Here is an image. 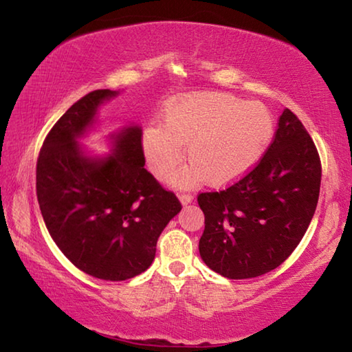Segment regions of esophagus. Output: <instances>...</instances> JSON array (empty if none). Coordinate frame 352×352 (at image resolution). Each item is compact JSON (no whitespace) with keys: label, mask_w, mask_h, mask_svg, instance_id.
<instances>
[{"label":"esophagus","mask_w":352,"mask_h":352,"mask_svg":"<svg viewBox=\"0 0 352 352\" xmlns=\"http://www.w3.org/2000/svg\"><path fill=\"white\" fill-rule=\"evenodd\" d=\"M178 199H180L183 206H186V205L190 204V201H192V195H190V194H180V195H178Z\"/></svg>","instance_id":"1"}]
</instances>
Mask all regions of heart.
<instances>
[{"label": "heart", "mask_w": 352, "mask_h": 352, "mask_svg": "<svg viewBox=\"0 0 352 352\" xmlns=\"http://www.w3.org/2000/svg\"><path fill=\"white\" fill-rule=\"evenodd\" d=\"M273 132L275 121L262 104L225 93H197L172 105L163 127L148 126L142 147L158 177L180 164L186 147L190 164L169 178L172 186L190 188L204 180L225 186L259 163Z\"/></svg>", "instance_id": "obj_1"}]
</instances>
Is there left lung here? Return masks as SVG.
I'll return each mask as SVG.
<instances>
[{
	"label": "left lung",
	"mask_w": 352,
	"mask_h": 352,
	"mask_svg": "<svg viewBox=\"0 0 352 352\" xmlns=\"http://www.w3.org/2000/svg\"><path fill=\"white\" fill-rule=\"evenodd\" d=\"M321 163L300 119L283 111L259 164L225 190L201 192L205 264L230 279L265 275L301 242L318 204Z\"/></svg>",
	"instance_id": "1"
}]
</instances>
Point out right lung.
Listing matches in <instances>:
<instances>
[{
	"label": "right lung",
	"mask_w": 352,
	"mask_h": 352,
	"mask_svg": "<svg viewBox=\"0 0 352 352\" xmlns=\"http://www.w3.org/2000/svg\"><path fill=\"white\" fill-rule=\"evenodd\" d=\"M118 94L96 90L71 105L37 162V199L51 237L77 269L105 281L146 272L160 234L182 210L144 169L140 126L111 133L105 155H90L79 142L98 124L100 105Z\"/></svg>",
	"instance_id": "1"
}]
</instances>
